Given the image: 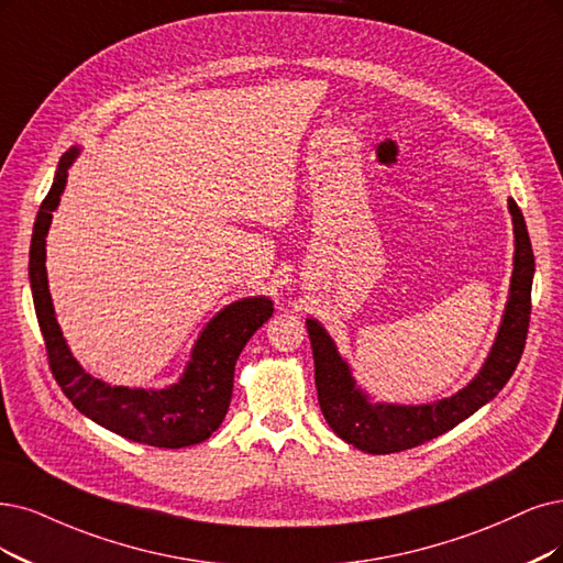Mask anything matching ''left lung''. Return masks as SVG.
Wrapping results in <instances>:
<instances>
[{"label":"left lung","instance_id":"obj_1","mask_svg":"<svg viewBox=\"0 0 563 563\" xmlns=\"http://www.w3.org/2000/svg\"><path fill=\"white\" fill-rule=\"evenodd\" d=\"M508 211L515 232V262L504 320L481 373L452 397L422 406L373 404L357 387L347 362L339 355L322 324L318 320H306L316 360L318 401L327 424L334 429L339 439L368 454L410 450L471 418L510 380L527 343L536 264L527 222L515 199H508Z\"/></svg>","mask_w":563,"mask_h":563}]
</instances>
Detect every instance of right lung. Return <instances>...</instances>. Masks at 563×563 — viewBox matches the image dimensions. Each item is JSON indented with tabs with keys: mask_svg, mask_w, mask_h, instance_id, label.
<instances>
[{
	"mask_svg": "<svg viewBox=\"0 0 563 563\" xmlns=\"http://www.w3.org/2000/svg\"><path fill=\"white\" fill-rule=\"evenodd\" d=\"M78 153L80 148H71L62 155L51 192L36 213L30 245V287L53 378L86 418L122 439L169 450L197 445L222 424L232 401L236 360L250 336L274 313V303L266 297H247L224 306L203 327L192 360L169 387H120L92 378L62 336L46 276V234Z\"/></svg>",
	"mask_w": 563,
	"mask_h": 563,
	"instance_id": "add662e5",
	"label": "right lung"
}]
</instances>
